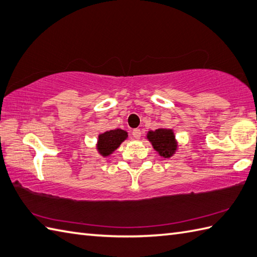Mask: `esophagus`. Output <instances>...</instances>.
<instances>
[{
    "label": "esophagus",
    "instance_id": "34e87169",
    "mask_svg": "<svg viewBox=\"0 0 257 257\" xmlns=\"http://www.w3.org/2000/svg\"><path fill=\"white\" fill-rule=\"evenodd\" d=\"M141 135H142V133H141V130H140V128H135V130H133V132H132L133 139H135V140H140Z\"/></svg>",
    "mask_w": 257,
    "mask_h": 257
}]
</instances>
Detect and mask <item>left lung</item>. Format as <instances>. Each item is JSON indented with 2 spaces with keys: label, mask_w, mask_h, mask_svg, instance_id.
<instances>
[{
  "label": "left lung",
  "mask_w": 257,
  "mask_h": 257,
  "mask_svg": "<svg viewBox=\"0 0 257 257\" xmlns=\"http://www.w3.org/2000/svg\"><path fill=\"white\" fill-rule=\"evenodd\" d=\"M147 139L151 141L152 145L159 153V155L165 158L172 156L177 148L172 130L158 128L156 131H150L147 134Z\"/></svg>",
  "instance_id": "1"
}]
</instances>
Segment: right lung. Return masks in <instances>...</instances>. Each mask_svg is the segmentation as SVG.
I'll list each match as a JSON object with an SVG mask.
<instances>
[{"label":"right lung","mask_w":257,"mask_h":257,"mask_svg":"<svg viewBox=\"0 0 257 257\" xmlns=\"http://www.w3.org/2000/svg\"><path fill=\"white\" fill-rule=\"evenodd\" d=\"M127 138V133L123 130H112L99 135L98 151L102 156L110 155L121 145L122 142Z\"/></svg>","instance_id":"obj_1"}]
</instances>
